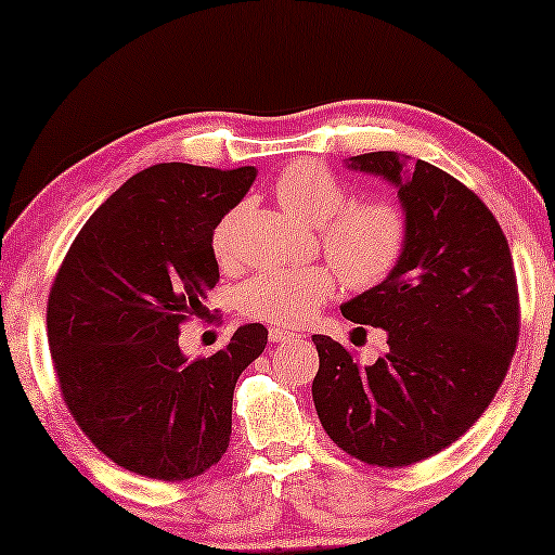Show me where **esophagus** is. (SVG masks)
I'll return each instance as SVG.
<instances>
[{
    "label": "esophagus",
    "mask_w": 555,
    "mask_h": 555,
    "mask_svg": "<svg viewBox=\"0 0 555 555\" xmlns=\"http://www.w3.org/2000/svg\"><path fill=\"white\" fill-rule=\"evenodd\" d=\"M269 339L274 341V345H279V341H294V339H299V334L288 332V330H281V326H271V330H269Z\"/></svg>",
    "instance_id": "1"
}]
</instances>
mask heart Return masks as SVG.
I'll use <instances>...</instances> for the list:
<instances>
[{
	"label": "heart",
	"instance_id": "obj_1",
	"mask_svg": "<svg viewBox=\"0 0 555 555\" xmlns=\"http://www.w3.org/2000/svg\"><path fill=\"white\" fill-rule=\"evenodd\" d=\"M276 198L286 210L319 225V241L332 263L299 269H267L241 286L238 307L248 319L294 326L307 322L330 299L341 276L352 288H372L385 281L408 248L410 225L402 206L389 198L349 203V189L314 160H296L276 178ZM241 208H233L210 233V251L221 267L236 259V225Z\"/></svg>",
	"mask_w": 555,
	"mask_h": 555
}]
</instances>
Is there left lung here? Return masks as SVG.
Wrapping results in <instances>:
<instances>
[{
    "label": "left lung",
    "instance_id": "left-lung-1",
    "mask_svg": "<svg viewBox=\"0 0 555 555\" xmlns=\"http://www.w3.org/2000/svg\"><path fill=\"white\" fill-rule=\"evenodd\" d=\"M349 160L397 185L410 238L392 274L341 307L349 322L385 330L387 352L362 366L314 334L311 395L337 448L404 467L463 437L493 402L518 345V281L501 223L457 178L425 160L404 168L392 151Z\"/></svg>",
    "mask_w": 555,
    "mask_h": 555
}]
</instances>
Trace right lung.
<instances>
[{
	"label": "right lung",
	"mask_w": 555,
	"mask_h": 555,
	"mask_svg": "<svg viewBox=\"0 0 555 555\" xmlns=\"http://www.w3.org/2000/svg\"><path fill=\"white\" fill-rule=\"evenodd\" d=\"M254 181V166L140 170L88 218L52 281L47 341L62 400L125 470L181 482L229 450L233 389L267 326H238L198 359L178 334L218 284L210 233Z\"/></svg>",
	"instance_id": "obj_1"
}]
</instances>
